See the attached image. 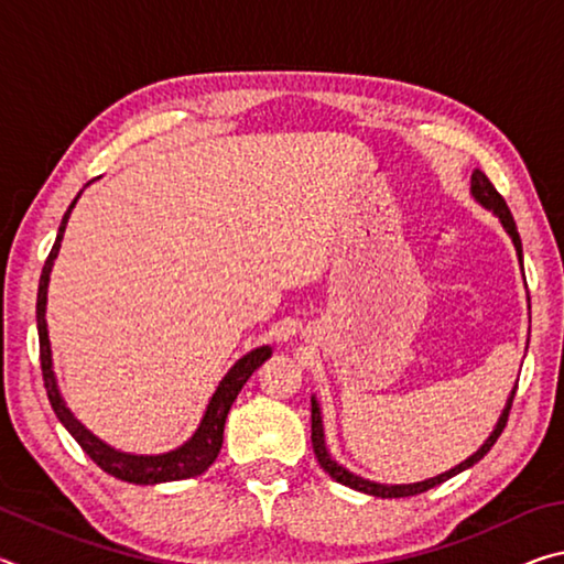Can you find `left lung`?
Wrapping results in <instances>:
<instances>
[{
	"mask_svg": "<svg viewBox=\"0 0 564 564\" xmlns=\"http://www.w3.org/2000/svg\"><path fill=\"white\" fill-rule=\"evenodd\" d=\"M470 194L475 196V202H477V204L485 206V208H488V212H492L495 216L500 218L502 228H505V231H508V236L512 238L514 251H518L520 261H522V243H520V234H518V226H514V218H512V214H510V208H508V204H505V198L498 194V188H495V186L490 184V178L485 176L480 169H475V171H473V178H470ZM514 390H518V386H514ZM514 390H512L510 398H508V405H505L502 415H500V420H498V425H495V431L490 433L488 441H485V443L480 445V451L473 453L470 457H467L465 463L455 465L453 470H447V473L437 475V477H431V480L413 482V485H380V482H370V480H366V477L352 475L350 470H346V467L338 465L336 460H333L330 453H328V447H326V435H323V417H321V408H318V400H316V398H311V443H313V453H316V457H318V465L323 467V470H326V473H328L336 482L346 485V488H352V490L366 492V495H376V498H410V495H420V492H425V490L435 488V485H441V482H445V480H451V477H455L457 473L467 470V467H473L475 463H480L482 457L490 453V447H492L495 443H498L500 433L505 431V425H508V415H510V408H512Z\"/></svg>",
	"mask_w": 564,
	"mask_h": 564,
	"instance_id": "1",
	"label": "left lung"
}]
</instances>
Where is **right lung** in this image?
<instances>
[{"instance_id":"add662e5","label":"right lung","mask_w":564,"mask_h":564,"mask_svg":"<svg viewBox=\"0 0 564 564\" xmlns=\"http://www.w3.org/2000/svg\"><path fill=\"white\" fill-rule=\"evenodd\" d=\"M79 198V196H76ZM66 208L62 218L59 234H56V241L50 251V259L44 261L42 279H40V293H36V330H40V358H42V376H44V388L46 395H50V403L54 408L56 417L62 420V425L72 433L76 443L82 445V451L87 453L94 463H97L104 473L119 477L123 482L133 485H156V482H174V480H186V477H196L206 473L208 467L221 453L224 443V425L228 417V410H231L236 395L241 393L246 380L253 376L256 368H261L265 360L271 358V348L261 346L251 352H246L241 360H236V366L228 370L221 383H218L216 393L212 395L206 405V413L198 423L196 433L188 437V441L176 447V451L161 453V455H133V453H121L117 447L107 445L99 441L97 435L87 431L74 413L66 408L64 398L59 393V386H56L54 366H52V346H50V333H46V289H50V273L56 253L62 248V238L66 231V224H69V214L76 204Z\"/></svg>"}]
</instances>
